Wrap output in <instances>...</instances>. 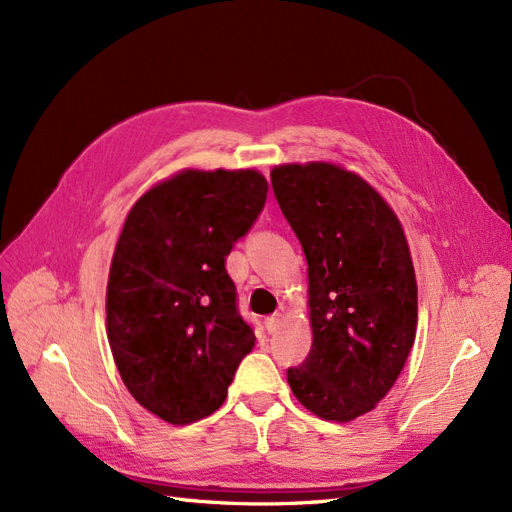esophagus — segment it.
I'll return each instance as SVG.
<instances>
[{
	"mask_svg": "<svg viewBox=\"0 0 512 512\" xmlns=\"http://www.w3.org/2000/svg\"><path fill=\"white\" fill-rule=\"evenodd\" d=\"M280 324H282V314H280V312L265 318V327H267V331H269V333H275L277 329H280Z\"/></svg>",
	"mask_w": 512,
	"mask_h": 512,
	"instance_id": "34e87169",
	"label": "esophagus"
}]
</instances>
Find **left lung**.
Wrapping results in <instances>:
<instances>
[{
  "instance_id": "obj_1",
  "label": "left lung",
  "mask_w": 512,
  "mask_h": 512,
  "mask_svg": "<svg viewBox=\"0 0 512 512\" xmlns=\"http://www.w3.org/2000/svg\"><path fill=\"white\" fill-rule=\"evenodd\" d=\"M271 185L307 260L314 337L288 384L312 414L350 423L393 389L414 344L418 290L406 232L342 164L273 166Z\"/></svg>"
}]
</instances>
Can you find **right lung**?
Returning a JSON list of instances; mask_svg holds the SVG:
<instances>
[{
	"label": "right lung",
	"mask_w": 512,
	"mask_h": 512,
	"mask_svg": "<svg viewBox=\"0 0 512 512\" xmlns=\"http://www.w3.org/2000/svg\"><path fill=\"white\" fill-rule=\"evenodd\" d=\"M267 190L256 168H183L123 222L106 284L108 344L130 395L170 425L218 410L254 348L224 262Z\"/></svg>",
	"instance_id": "add662e5"
}]
</instances>
